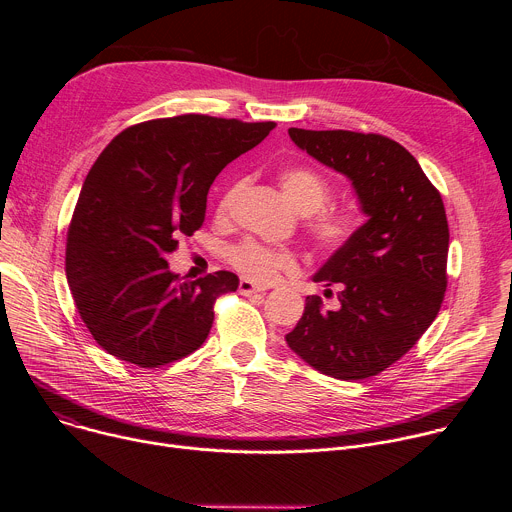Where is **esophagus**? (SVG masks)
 Returning <instances> with one entry per match:
<instances>
[{
    "label": "esophagus",
    "instance_id": "34e87169",
    "mask_svg": "<svg viewBox=\"0 0 512 512\" xmlns=\"http://www.w3.org/2000/svg\"><path fill=\"white\" fill-rule=\"evenodd\" d=\"M259 291H265V287L255 285L251 279H241L239 281V294L241 296H253V294H259Z\"/></svg>",
    "mask_w": 512,
    "mask_h": 512
}]
</instances>
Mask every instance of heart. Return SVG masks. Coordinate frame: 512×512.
<instances>
[{"instance_id":"1","label":"heart","mask_w":512,"mask_h":512,"mask_svg":"<svg viewBox=\"0 0 512 512\" xmlns=\"http://www.w3.org/2000/svg\"><path fill=\"white\" fill-rule=\"evenodd\" d=\"M279 184L294 206L308 214L304 231L322 257H334L348 249L364 229V214L354 206H326L332 198L330 182L306 166L287 168L279 174ZM249 186L247 178H237L218 200V216L231 218ZM227 261L233 269L255 283H273L281 275L298 271V255L289 249L263 245L245 239L229 247Z\"/></svg>"}]
</instances>
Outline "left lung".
I'll return each instance as SVG.
<instances>
[{
    "label": "left lung",
    "instance_id": "obj_1",
    "mask_svg": "<svg viewBox=\"0 0 512 512\" xmlns=\"http://www.w3.org/2000/svg\"><path fill=\"white\" fill-rule=\"evenodd\" d=\"M289 137L352 180L369 221L314 275L316 283L338 287V308L326 310L320 296H308L285 340L324 375L375 377L417 344L444 304L450 229L442 194L387 135L291 127Z\"/></svg>",
    "mask_w": 512,
    "mask_h": 512
}]
</instances>
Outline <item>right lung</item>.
<instances>
[{
	"label": "right lung",
	"mask_w": 512,
	"mask_h": 512,
	"mask_svg": "<svg viewBox=\"0 0 512 512\" xmlns=\"http://www.w3.org/2000/svg\"><path fill=\"white\" fill-rule=\"evenodd\" d=\"M273 121L186 113L123 129L93 164L66 233V279L95 342L139 369L176 362L206 340L216 300L239 277L184 281L166 257L204 223L214 178Z\"/></svg>",
	"instance_id": "1"
}]
</instances>
